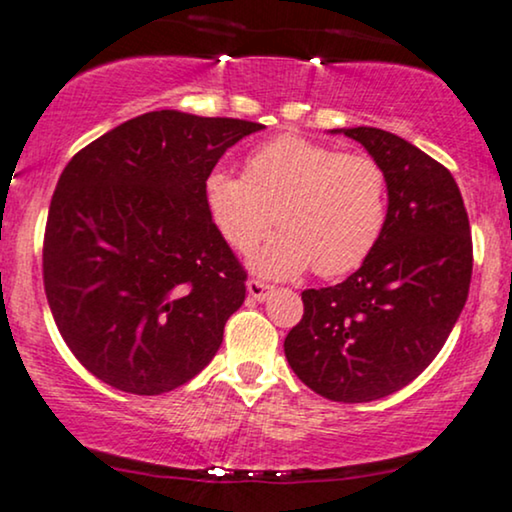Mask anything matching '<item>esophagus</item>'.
<instances>
[{
    "instance_id": "esophagus-1",
    "label": "esophagus",
    "mask_w": 512,
    "mask_h": 512,
    "mask_svg": "<svg viewBox=\"0 0 512 512\" xmlns=\"http://www.w3.org/2000/svg\"><path fill=\"white\" fill-rule=\"evenodd\" d=\"M245 288H248V295L255 302H264L271 295V290H274L271 286H267L264 281H255V278H250V281L245 283Z\"/></svg>"
}]
</instances>
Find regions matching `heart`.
I'll return each mask as SVG.
<instances>
[{"mask_svg":"<svg viewBox=\"0 0 512 512\" xmlns=\"http://www.w3.org/2000/svg\"><path fill=\"white\" fill-rule=\"evenodd\" d=\"M205 210L236 252H250L274 226L281 234L250 257L264 278L312 269L342 276L371 255L387 222V177L371 155L340 153L283 134L245 158L243 177L217 167L203 184Z\"/></svg>","mask_w":512,"mask_h":512,"instance_id":"1","label":"heart"}]
</instances>
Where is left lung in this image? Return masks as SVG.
<instances>
[{"label": "left lung", "instance_id": "8db88e82", "mask_svg": "<svg viewBox=\"0 0 512 512\" xmlns=\"http://www.w3.org/2000/svg\"><path fill=\"white\" fill-rule=\"evenodd\" d=\"M359 141L387 177V222L345 281L304 290L283 349L297 378L345 404L383 399L416 380L468 300L472 238L451 172L397 134L331 129Z\"/></svg>", "mask_w": 512, "mask_h": 512}]
</instances>
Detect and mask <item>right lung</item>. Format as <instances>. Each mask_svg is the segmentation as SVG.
I'll return each mask as SVG.
<instances>
[{"mask_svg":"<svg viewBox=\"0 0 512 512\" xmlns=\"http://www.w3.org/2000/svg\"><path fill=\"white\" fill-rule=\"evenodd\" d=\"M260 122L153 111L66 165L49 205L44 290L77 361L115 390L163 394L210 364L245 271L203 184Z\"/></svg>","mask_w":512,"mask_h":512,"instance_id":"right-lung-1","label":"right lung"}]
</instances>
